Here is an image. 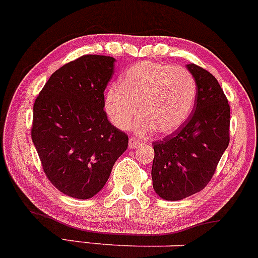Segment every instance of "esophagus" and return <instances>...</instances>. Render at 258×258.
<instances>
[{"label": "esophagus", "instance_id": "esophagus-1", "mask_svg": "<svg viewBox=\"0 0 258 258\" xmlns=\"http://www.w3.org/2000/svg\"><path fill=\"white\" fill-rule=\"evenodd\" d=\"M140 145L139 140L135 139V138H130L129 139V149H137Z\"/></svg>", "mask_w": 258, "mask_h": 258}]
</instances>
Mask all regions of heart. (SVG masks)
Masks as SVG:
<instances>
[{"instance_id":"obj_1","label":"heart","mask_w":258,"mask_h":258,"mask_svg":"<svg viewBox=\"0 0 258 258\" xmlns=\"http://www.w3.org/2000/svg\"><path fill=\"white\" fill-rule=\"evenodd\" d=\"M195 76L181 66L143 61L132 66L104 95L106 114L118 129H126L137 114L133 129L141 137L156 132L168 135L187 120L195 107Z\"/></svg>"}]
</instances>
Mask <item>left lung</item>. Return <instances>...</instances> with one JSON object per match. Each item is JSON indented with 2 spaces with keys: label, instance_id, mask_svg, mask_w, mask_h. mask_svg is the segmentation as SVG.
Returning a JSON list of instances; mask_svg holds the SVG:
<instances>
[{
  "label": "left lung",
  "instance_id": "8db88e82",
  "mask_svg": "<svg viewBox=\"0 0 258 258\" xmlns=\"http://www.w3.org/2000/svg\"><path fill=\"white\" fill-rule=\"evenodd\" d=\"M185 66L197 82L192 114L178 130L152 143V187L165 201H181L203 189L230 140V106L218 80L195 63Z\"/></svg>",
  "mask_w": 258,
  "mask_h": 258
}]
</instances>
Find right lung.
Masks as SVG:
<instances>
[{
	"label": "right lung",
	"instance_id": "right-lung-1",
	"mask_svg": "<svg viewBox=\"0 0 258 258\" xmlns=\"http://www.w3.org/2000/svg\"><path fill=\"white\" fill-rule=\"evenodd\" d=\"M115 59L85 55L51 75L33 106L32 140L49 181L76 199L96 196L128 148L104 112Z\"/></svg>",
	"mask_w": 258,
	"mask_h": 258
}]
</instances>
